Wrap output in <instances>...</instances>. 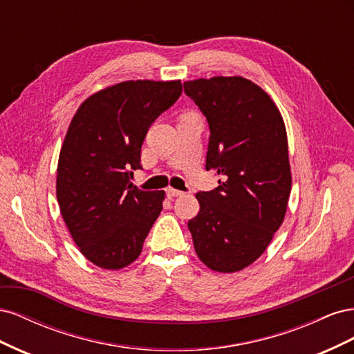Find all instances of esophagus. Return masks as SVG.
<instances>
[{
	"label": "esophagus",
	"mask_w": 354,
	"mask_h": 354,
	"mask_svg": "<svg viewBox=\"0 0 354 354\" xmlns=\"http://www.w3.org/2000/svg\"><path fill=\"white\" fill-rule=\"evenodd\" d=\"M167 195H168V198H177V196H183L185 192L173 189V187H168L167 189Z\"/></svg>",
	"instance_id": "34e87169"
}]
</instances>
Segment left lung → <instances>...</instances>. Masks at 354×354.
<instances>
[{
	"instance_id": "obj_1",
	"label": "left lung",
	"mask_w": 354,
	"mask_h": 354,
	"mask_svg": "<svg viewBox=\"0 0 354 354\" xmlns=\"http://www.w3.org/2000/svg\"><path fill=\"white\" fill-rule=\"evenodd\" d=\"M209 125L207 169L218 186L198 192L201 209L187 226L211 270L233 273L252 264L285 218L291 194L286 130L269 94L242 77L185 82Z\"/></svg>"
}]
</instances>
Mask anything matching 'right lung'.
<instances>
[{
  "label": "right lung",
  "instance_id": "1",
  "mask_svg": "<svg viewBox=\"0 0 354 354\" xmlns=\"http://www.w3.org/2000/svg\"><path fill=\"white\" fill-rule=\"evenodd\" d=\"M181 95L180 81H125L95 93L72 118L63 142L56 194L62 217L93 264H131L162 211L164 190L131 183L156 118Z\"/></svg>",
  "mask_w": 354,
  "mask_h": 354
}]
</instances>
